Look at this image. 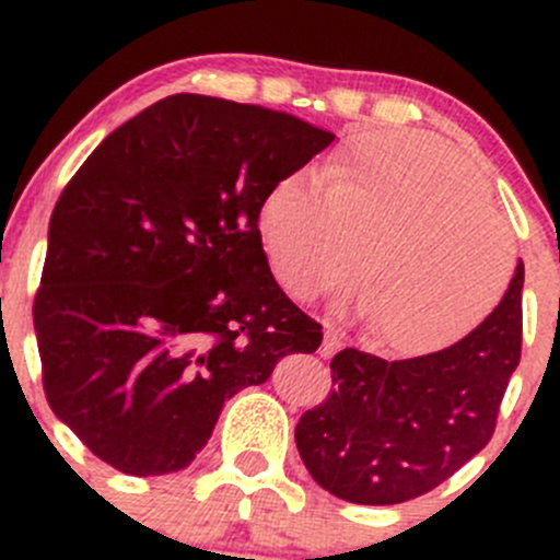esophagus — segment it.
Segmentation results:
<instances>
[{
	"label": "esophagus",
	"mask_w": 560,
	"mask_h": 560,
	"mask_svg": "<svg viewBox=\"0 0 560 560\" xmlns=\"http://www.w3.org/2000/svg\"><path fill=\"white\" fill-rule=\"evenodd\" d=\"M338 349H341V332H338L332 325H325V338H322L319 354L322 358H330V354H336Z\"/></svg>",
	"instance_id": "obj_1"
}]
</instances>
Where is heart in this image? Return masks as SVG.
I'll use <instances>...</instances> for the list:
<instances>
[{
  "mask_svg": "<svg viewBox=\"0 0 560 560\" xmlns=\"http://www.w3.org/2000/svg\"><path fill=\"white\" fill-rule=\"evenodd\" d=\"M273 279L312 301L363 273L380 343L425 354L460 341L499 306L515 262L488 184L453 145L417 132H369L327 167L298 173L259 208Z\"/></svg>",
  "mask_w": 560,
  "mask_h": 560,
  "instance_id": "heart-1",
  "label": "heart"
}]
</instances>
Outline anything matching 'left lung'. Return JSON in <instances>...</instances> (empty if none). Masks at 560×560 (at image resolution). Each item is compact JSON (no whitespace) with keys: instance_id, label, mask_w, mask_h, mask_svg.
<instances>
[{"instance_id":"1","label":"left lung","mask_w":560,"mask_h":560,"mask_svg":"<svg viewBox=\"0 0 560 560\" xmlns=\"http://www.w3.org/2000/svg\"><path fill=\"white\" fill-rule=\"evenodd\" d=\"M523 273L517 262L493 314L453 347L409 360L360 349L332 358L336 387L295 425L298 453L319 488L352 504H400L490 442L521 363Z\"/></svg>"}]
</instances>
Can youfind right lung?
I'll return each mask as SVG.
<instances>
[{
  "label": "right lung",
  "mask_w": 560,
  "mask_h": 560,
  "mask_svg": "<svg viewBox=\"0 0 560 560\" xmlns=\"http://www.w3.org/2000/svg\"><path fill=\"white\" fill-rule=\"evenodd\" d=\"M332 140L290 113L173 94L65 186L35 298L43 387L107 466L180 471L224 400L316 352L322 325L276 284L259 208Z\"/></svg>",
  "instance_id": "1"
}]
</instances>
